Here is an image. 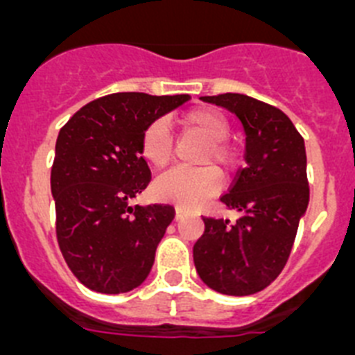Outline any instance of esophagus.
<instances>
[{
    "label": "esophagus",
    "instance_id": "1",
    "mask_svg": "<svg viewBox=\"0 0 355 355\" xmlns=\"http://www.w3.org/2000/svg\"><path fill=\"white\" fill-rule=\"evenodd\" d=\"M184 211H187V209H184L183 206H175V218H181V215H184Z\"/></svg>",
    "mask_w": 355,
    "mask_h": 355
}]
</instances>
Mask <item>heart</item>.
I'll use <instances>...</instances> for the list:
<instances>
[{"label":"heart","mask_w":355,"mask_h":355,"mask_svg":"<svg viewBox=\"0 0 355 355\" xmlns=\"http://www.w3.org/2000/svg\"><path fill=\"white\" fill-rule=\"evenodd\" d=\"M181 126L200 135L206 140L199 156V163H208L197 168H172L155 181V193L163 200L181 206H197L218 190L220 173L227 175L240 165V147L227 140L229 121L216 110L208 106L184 112L180 119ZM140 155L150 167L163 168L172 158V139L167 124L153 121L144 130L140 139ZM216 164L219 168H213Z\"/></svg>","instance_id":"heart-1"}]
</instances>
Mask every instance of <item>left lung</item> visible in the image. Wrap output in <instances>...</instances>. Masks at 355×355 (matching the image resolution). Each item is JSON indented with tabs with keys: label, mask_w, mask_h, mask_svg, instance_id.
I'll use <instances>...</instances> for the list:
<instances>
[{
	"label": "left lung",
	"mask_w": 355,
	"mask_h": 355,
	"mask_svg": "<svg viewBox=\"0 0 355 355\" xmlns=\"http://www.w3.org/2000/svg\"><path fill=\"white\" fill-rule=\"evenodd\" d=\"M200 99L236 114L247 135V163L220 197L240 218L202 216L205 233L193 245V263L218 293H258L283 272L309 202L304 139L268 103L231 92Z\"/></svg>",
	"instance_id": "left-lung-1"
}]
</instances>
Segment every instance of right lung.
Segmentation results:
<instances>
[{
  "instance_id": "add662e5",
  "label": "right lung",
  "mask_w": 355,
  "mask_h": 355,
  "mask_svg": "<svg viewBox=\"0 0 355 355\" xmlns=\"http://www.w3.org/2000/svg\"><path fill=\"white\" fill-rule=\"evenodd\" d=\"M188 99L110 94L78 110L58 133L51 167L56 240L89 290L124 293L149 275L175 211L171 205H130L150 181L140 139L150 122Z\"/></svg>"
}]
</instances>
